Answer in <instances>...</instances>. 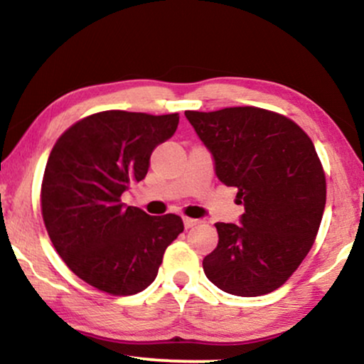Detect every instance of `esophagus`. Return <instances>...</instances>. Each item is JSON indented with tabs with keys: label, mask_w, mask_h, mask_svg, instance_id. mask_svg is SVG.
Listing matches in <instances>:
<instances>
[{
	"label": "esophagus",
	"mask_w": 364,
	"mask_h": 364,
	"mask_svg": "<svg viewBox=\"0 0 364 364\" xmlns=\"http://www.w3.org/2000/svg\"><path fill=\"white\" fill-rule=\"evenodd\" d=\"M197 223H198V220H196V218L183 217V227H186V228H192V227H196Z\"/></svg>",
	"instance_id": "1"
}]
</instances>
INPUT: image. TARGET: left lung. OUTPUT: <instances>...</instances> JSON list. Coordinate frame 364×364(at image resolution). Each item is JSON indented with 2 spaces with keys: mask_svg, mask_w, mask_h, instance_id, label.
Here are the masks:
<instances>
[{
  "mask_svg": "<svg viewBox=\"0 0 364 364\" xmlns=\"http://www.w3.org/2000/svg\"><path fill=\"white\" fill-rule=\"evenodd\" d=\"M213 157L218 181L237 188L245 212L215 223L218 245L203 272L237 296L282 287L308 255L326 203V181L311 139L300 126L260 107L186 111Z\"/></svg>",
  "mask_w": 364,
  "mask_h": 364,
  "instance_id": "1",
  "label": "left lung"
}]
</instances>
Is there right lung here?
<instances>
[{
	"label": "right lung",
	"instance_id": "1",
	"mask_svg": "<svg viewBox=\"0 0 364 364\" xmlns=\"http://www.w3.org/2000/svg\"><path fill=\"white\" fill-rule=\"evenodd\" d=\"M177 124L178 114L97 112L69 127L49 154L44 225L69 270L97 290L122 296L146 290L183 230L178 215L151 217L121 200Z\"/></svg>",
	"mask_w": 364,
	"mask_h": 364
}]
</instances>
